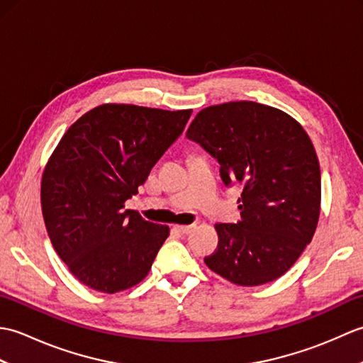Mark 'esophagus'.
I'll return each mask as SVG.
<instances>
[{
  "label": "esophagus",
  "mask_w": 363,
  "mask_h": 363,
  "mask_svg": "<svg viewBox=\"0 0 363 363\" xmlns=\"http://www.w3.org/2000/svg\"><path fill=\"white\" fill-rule=\"evenodd\" d=\"M176 228L181 234H190V233H194L196 226L195 225H181V226H176Z\"/></svg>",
  "instance_id": "obj_1"
}]
</instances>
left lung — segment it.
Wrapping results in <instances>:
<instances>
[{"label": "left lung", "mask_w": 363, "mask_h": 363, "mask_svg": "<svg viewBox=\"0 0 363 363\" xmlns=\"http://www.w3.org/2000/svg\"><path fill=\"white\" fill-rule=\"evenodd\" d=\"M187 137L218 160L226 186L243 187L242 220L215 225L218 246L206 265L243 287L287 273L321 211L320 164L304 128L276 107L229 101L199 111Z\"/></svg>", "instance_id": "obj_1"}]
</instances>
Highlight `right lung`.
I'll list each match as a JSON object with an SVG mask.
<instances>
[{
	"mask_svg": "<svg viewBox=\"0 0 363 363\" xmlns=\"http://www.w3.org/2000/svg\"><path fill=\"white\" fill-rule=\"evenodd\" d=\"M190 115L191 109L107 103L60 138L42 174V213L54 250L81 284L112 295L148 276L169 228L146 221L125 203Z\"/></svg>",
	"mask_w": 363,
	"mask_h": 363,
	"instance_id": "1",
	"label": "right lung"
}]
</instances>
